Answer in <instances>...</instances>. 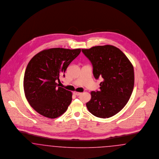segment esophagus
<instances>
[{
	"label": "esophagus",
	"instance_id": "esophagus-1",
	"mask_svg": "<svg viewBox=\"0 0 159 159\" xmlns=\"http://www.w3.org/2000/svg\"><path fill=\"white\" fill-rule=\"evenodd\" d=\"M74 94L75 95L77 96H80V95H81V93H80V92H76V91H74Z\"/></svg>",
	"mask_w": 159,
	"mask_h": 159
}]
</instances>
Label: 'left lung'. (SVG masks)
Wrapping results in <instances>:
<instances>
[{
  "mask_svg": "<svg viewBox=\"0 0 159 159\" xmlns=\"http://www.w3.org/2000/svg\"><path fill=\"white\" fill-rule=\"evenodd\" d=\"M82 52L93 65L95 79L103 78L100 90L91 91L87 107L96 117H111L124 107L131 96L134 67L124 53L113 46H94Z\"/></svg>",
  "mask_w": 159,
  "mask_h": 159,
  "instance_id": "left-lung-1",
  "label": "left lung"
}]
</instances>
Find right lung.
<instances>
[{
	"label": "right lung",
	"instance_id": "add662e5",
	"mask_svg": "<svg viewBox=\"0 0 159 159\" xmlns=\"http://www.w3.org/2000/svg\"><path fill=\"white\" fill-rule=\"evenodd\" d=\"M81 52L80 48H49L38 53L25 69L24 89L35 111L45 117L61 116L72 101L70 91L58 86L59 76L65 77L68 66Z\"/></svg>",
	"mask_w": 159,
	"mask_h": 159
}]
</instances>
